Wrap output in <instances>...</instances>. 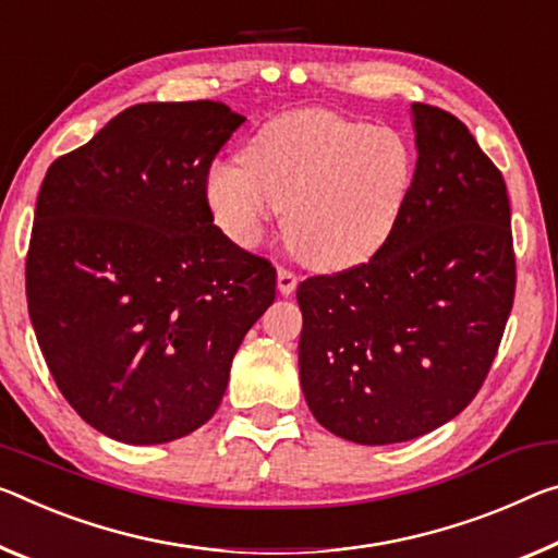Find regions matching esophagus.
Masks as SVG:
<instances>
[{"label":"esophagus","mask_w":558,"mask_h":558,"mask_svg":"<svg viewBox=\"0 0 558 558\" xmlns=\"http://www.w3.org/2000/svg\"><path fill=\"white\" fill-rule=\"evenodd\" d=\"M298 288V276L286 268H278V290L282 295H293Z\"/></svg>","instance_id":"1"}]
</instances>
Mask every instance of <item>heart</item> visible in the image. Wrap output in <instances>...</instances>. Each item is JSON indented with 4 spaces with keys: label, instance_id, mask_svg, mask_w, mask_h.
<instances>
[{
    "label": "heart",
    "instance_id": "b5f03b06",
    "mask_svg": "<svg viewBox=\"0 0 558 558\" xmlns=\"http://www.w3.org/2000/svg\"><path fill=\"white\" fill-rule=\"evenodd\" d=\"M414 148L402 131L307 109L265 121L243 148V166L208 168L206 201L220 228L255 247L286 210L293 251L320 270H344L383 251L404 216Z\"/></svg>",
    "mask_w": 558,
    "mask_h": 558
}]
</instances>
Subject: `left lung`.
Returning <instances> with one entry per match:
<instances>
[{
    "label": "left lung",
    "mask_w": 558,
    "mask_h": 558,
    "mask_svg": "<svg viewBox=\"0 0 558 558\" xmlns=\"http://www.w3.org/2000/svg\"><path fill=\"white\" fill-rule=\"evenodd\" d=\"M417 166L375 258L300 282V385L315 420L395 445L454 420L480 392L514 303L507 185L452 113L412 104Z\"/></svg>",
    "instance_id": "1"
}]
</instances>
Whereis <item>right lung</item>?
Returning <instances> with one entry per match:
<instances>
[{
  "mask_svg": "<svg viewBox=\"0 0 558 558\" xmlns=\"http://www.w3.org/2000/svg\"><path fill=\"white\" fill-rule=\"evenodd\" d=\"M245 119L220 101L121 111L44 175L26 255L41 355L78 417L123 445L206 424L276 268L214 226L206 173Z\"/></svg>",
  "mask_w": 558,
  "mask_h": 558,
  "instance_id": "1",
  "label": "right lung"
}]
</instances>
